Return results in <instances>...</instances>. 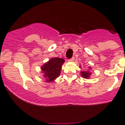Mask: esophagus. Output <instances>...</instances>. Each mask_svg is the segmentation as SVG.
Instances as JSON below:
<instances>
[{"label":"esophagus","instance_id":"34e87169","mask_svg":"<svg viewBox=\"0 0 125 125\" xmlns=\"http://www.w3.org/2000/svg\"><path fill=\"white\" fill-rule=\"evenodd\" d=\"M69 62H73L74 61V58H70V59H69V60H68Z\"/></svg>","mask_w":125,"mask_h":125}]
</instances>
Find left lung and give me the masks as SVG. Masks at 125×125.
I'll use <instances>...</instances> for the list:
<instances>
[{
    "mask_svg": "<svg viewBox=\"0 0 125 125\" xmlns=\"http://www.w3.org/2000/svg\"><path fill=\"white\" fill-rule=\"evenodd\" d=\"M90 69H91V67H89ZM81 75L82 77H83V78H85V79H89L90 77V76H91V73L89 72V70H87L86 71H82L81 72Z\"/></svg>",
    "mask_w": 125,
    "mask_h": 125,
    "instance_id": "left-lung-1",
    "label": "left lung"
}]
</instances>
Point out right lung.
Listing matches in <instances>:
<instances>
[{"instance_id": "right-lung-1", "label": "right lung", "mask_w": 125, "mask_h": 125, "mask_svg": "<svg viewBox=\"0 0 125 125\" xmlns=\"http://www.w3.org/2000/svg\"><path fill=\"white\" fill-rule=\"evenodd\" d=\"M65 60L60 58H52L42 67L43 77L46 82H53L61 73L62 66Z\"/></svg>"}]
</instances>
